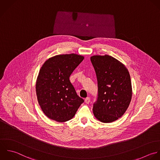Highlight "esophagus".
Listing matches in <instances>:
<instances>
[{"mask_svg":"<svg viewBox=\"0 0 160 160\" xmlns=\"http://www.w3.org/2000/svg\"><path fill=\"white\" fill-rule=\"evenodd\" d=\"M90 98L89 97H87V98H86L85 99V102L86 103L88 104V103H90Z\"/></svg>","mask_w":160,"mask_h":160,"instance_id":"34e87169","label":"esophagus"}]
</instances>
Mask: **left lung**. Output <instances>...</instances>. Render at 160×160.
Wrapping results in <instances>:
<instances>
[{
  "label": "left lung",
  "mask_w": 160,
  "mask_h": 160,
  "mask_svg": "<svg viewBox=\"0 0 160 160\" xmlns=\"http://www.w3.org/2000/svg\"><path fill=\"white\" fill-rule=\"evenodd\" d=\"M90 60L98 82V98L93 104V114L101 122H113L123 115L132 100L129 72L122 62L108 55H94Z\"/></svg>",
  "instance_id": "left-lung-1"
}]
</instances>
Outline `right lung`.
<instances>
[{
  "mask_svg": "<svg viewBox=\"0 0 160 160\" xmlns=\"http://www.w3.org/2000/svg\"><path fill=\"white\" fill-rule=\"evenodd\" d=\"M83 59V56L75 53L58 55L48 58L41 67L36 93L42 110L50 119L58 122L68 121L84 102L69 79Z\"/></svg>",
  "mask_w": 160,
  "mask_h": 160,
  "instance_id": "right-lung-1",
  "label": "right lung"
}]
</instances>
